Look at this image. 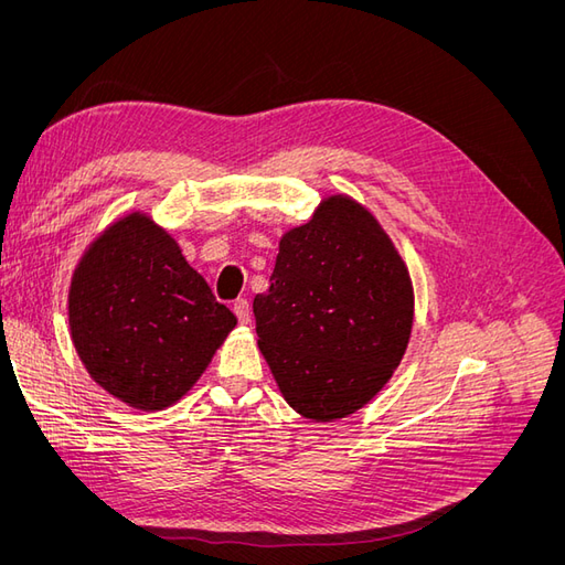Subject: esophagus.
<instances>
[{
	"label": "esophagus",
	"mask_w": 565,
	"mask_h": 565,
	"mask_svg": "<svg viewBox=\"0 0 565 565\" xmlns=\"http://www.w3.org/2000/svg\"><path fill=\"white\" fill-rule=\"evenodd\" d=\"M233 311H235L237 320H241L243 324H247V322H249L252 311H249V301H247V299H237V301L233 303Z\"/></svg>",
	"instance_id": "34e87169"
}]
</instances>
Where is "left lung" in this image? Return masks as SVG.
Here are the masks:
<instances>
[{"label":"left lung","mask_w":565,"mask_h":565,"mask_svg":"<svg viewBox=\"0 0 565 565\" xmlns=\"http://www.w3.org/2000/svg\"><path fill=\"white\" fill-rule=\"evenodd\" d=\"M252 306L285 401L303 417L332 422L391 380L413 332L415 295L377 218L332 195L309 224L280 237L270 287Z\"/></svg>","instance_id":"left-lung-1"}]
</instances>
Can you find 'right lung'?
Wrapping results in <instances>:
<instances>
[{"instance_id":"add662e5","label":"right lung","mask_w":565,"mask_h":565,"mask_svg":"<svg viewBox=\"0 0 565 565\" xmlns=\"http://www.w3.org/2000/svg\"><path fill=\"white\" fill-rule=\"evenodd\" d=\"M67 320L92 380L136 409L174 405L237 322L174 237L141 212L115 221L82 254Z\"/></svg>"}]
</instances>
